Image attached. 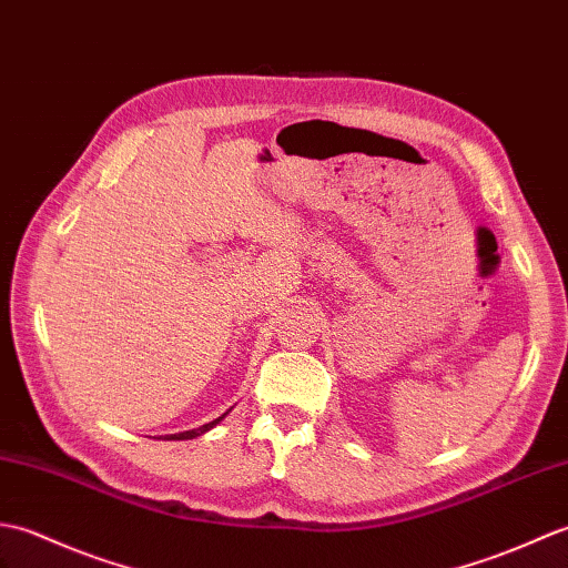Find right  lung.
Instances as JSON below:
<instances>
[{
	"instance_id": "add662e5",
	"label": "right lung",
	"mask_w": 568,
	"mask_h": 568,
	"mask_svg": "<svg viewBox=\"0 0 568 568\" xmlns=\"http://www.w3.org/2000/svg\"><path fill=\"white\" fill-rule=\"evenodd\" d=\"M225 415L229 413H223L221 418H216V420H211V423H206V425H201V427H194V430H186V433H178V435H168L165 439H194V437H199V435H204V433H209L213 425H219Z\"/></svg>"
}]
</instances>
